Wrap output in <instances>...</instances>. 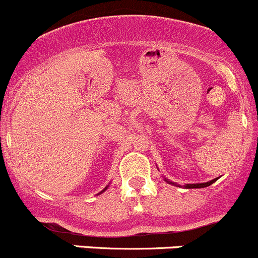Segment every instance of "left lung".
Here are the masks:
<instances>
[{"label":"left lung","mask_w":258,"mask_h":258,"mask_svg":"<svg viewBox=\"0 0 258 258\" xmlns=\"http://www.w3.org/2000/svg\"><path fill=\"white\" fill-rule=\"evenodd\" d=\"M215 181H216V179L211 180V181H209V182H203V184H187V185H186V188H200V187H206V186H210V185H211V184H214Z\"/></svg>","instance_id":"1"}]
</instances>
